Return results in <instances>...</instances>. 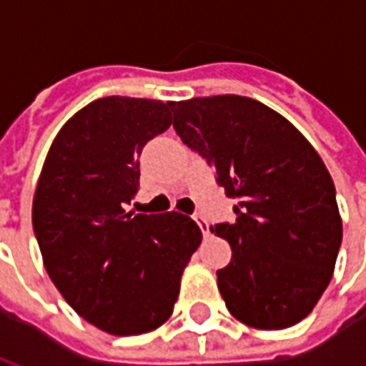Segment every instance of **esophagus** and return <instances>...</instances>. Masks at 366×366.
Listing matches in <instances>:
<instances>
[{
	"instance_id": "esophagus-1",
	"label": "esophagus",
	"mask_w": 366,
	"mask_h": 366,
	"mask_svg": "<svg viewBox=\"0 0 366 366\" xmlns=\"http://www.w3.org/2000/svg\"><path fill=\"white\" fill-rule=\"evenodd\" d=\"M194 219H196V223H198V225H199V229H202V233H204V235H209V223H207L206 219H204V217H202V215H199V214L194 215Z\"/></svg>"
}]
</instances>
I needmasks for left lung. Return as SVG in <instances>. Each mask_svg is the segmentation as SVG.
Instances as JSON below:
<instances>
[{
	"label": "left lung",
	"mask_w": 366,
	"mask_h": 366,
	"mask_svg": "<svg viewBox=\"0 0 366 366\" xmlns=\"http://www.w3.org/2000/svg\"><path fill=\"white\" fill-rule=\"evenodd\" d=\"M174 129L217 172L239 206L212 233L233 259L217 288L239 322L284 330L302 322L327 288L343 225L322 157L280 113L245 96L172 102Z\"/></svg>",
	"instance_id": "1"
}]
</instances>
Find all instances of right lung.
<instances>
[{
  "label": "right lung",
  "mask_w": 366,
  "mask_h": 366,
  "mask_svg": "<svg viewBox=\"0 0 366 366\" xmlns=\"http://www.w3.org/2000/svg\"><path fill=\"white\" fill-rule=\"evenodd\" d=\"M170 102L109 96L54 137L33 198L44 269L76 314L112 335L167 322L202 231L178 212L133 214L139 154L170 127Z\"/></svg>",
  "instance_id": "add662e5"
}]
</instances>
